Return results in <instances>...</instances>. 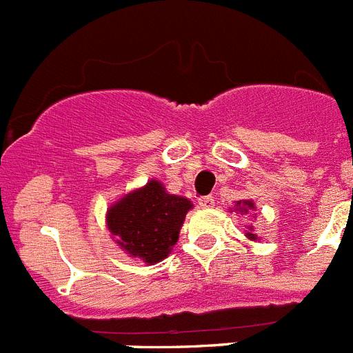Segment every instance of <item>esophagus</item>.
<instances>
[{"label":"esophagus","instance_id":"esophagus-1","mask_svg":"<svg viewBox=\"0 0 353 353\" xmlns=\"http://www.w3.org/2000/svg\"><path fill=\"white\" fill-rule=\"evenodd\" d=\"M214 201H216V199L212 196H203L197 199V205L201 206V208H212V206H214Z\"/></svg>","mask_w":353,"mask_h":353}]
</instances>
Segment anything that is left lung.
<instances>
[{
    "instance_id": "8db88e82",
    "label": "left lung",
    "mask_w": 353,
    "mask_h": 353,
    "mask_svg": "<svg viewBox=\"0 0 353 353\" xmlns=\"http://www.w3.org/2000/svg\"><path fill=\"white\" fill-rule=\"evenodd\" d=\"M236 210L241 212V214H246V212H248V210H256V205H254V203H252V201H248V199H245V201H237ZM246 237H248V239H252V241H256L257 236H256V234H254V226H248Z\"/></svg>"
}]
</instances>
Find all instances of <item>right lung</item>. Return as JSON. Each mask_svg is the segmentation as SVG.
Listing matches in <instances>:
<instances>
[{
	"label": "right lung",
	"instance_id": "add662e5",
	"mask_svg": "<svg viewBox=\"0 0 353 353\" xmlns=\"http://www.w3.org/2000/svg\"><path fill=\"white\" fill-rule=\"evenodd\" d=\"M192 206L186 197L168 194L163 183L152 179L108 208L107 226L121 250L154 265L177 243Z\"/></svg>",
	"mask_w": 353,
	"mask_h": 353
}]
</instances>
